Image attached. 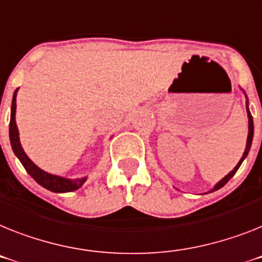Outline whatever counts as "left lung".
<instances>
[{
    "instance_id": "8db88e82",
    "label": "left lung",
    "mask_w": 262,
    "mask_h": 262,
    "mask_svg": "<svg viewBox=\"0 0 262 262\" xmlns=\"http://www.w3.org/2000/svg\"><path fill=\"white\" fill-rule=\"evenodd\" d=\"M247 104H248V102H247ZM247 112H248V118H249V133H248L247 148H245V151H244L243 157H241V160H239V161H238V164L236 165V168L233 169V170L230 173H228V174H226L225 177H224V179L221 180V181L217 182L216 186H214V188H213L212 190H210V192H214V190H219L220 188H223V186L225 185L226 182L229 181V180L232 179L233 176L236 174V172H237V170H238V168H239V165L243 164V161H244V160H245V157H247V156H248V153H249L250 145H252V140H253V132L254 130H253V118H252V114H250V112H249V109H248V107H247Z\"/></svg>"
}]
</instances>
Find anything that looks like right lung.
Instances as JSON below:
<instances>
[{"label": "right lung", "mask_w": 262, "mask_h": 262, "mask_svg": "<svg viewBox=\"0 0 262 262\" xmlns=\"http://www.w3.org/2000/svg\"><path fill=\"white\" fill-rule=\"evenodd\" d=\"M17 90L15 89L14 94H13L12 101V114H10V124H9V137H10V144H12V149L14 151V155L18 157L21 164L24 165V168L26 169V172L32 176L33 179L38 182L39 185L43 186L45 189L54 193H65V192H73L78 188L83 185V182L86 181V179H76L69 180L63 179L60 176L50 174V173L43 172L42 169H39L34 162L30 160L26 153L24 151L23 146L19 144L18 137V129H17V124H15V97H17Z\"/></svg>", "instance_id": "1"}]
</instances>
